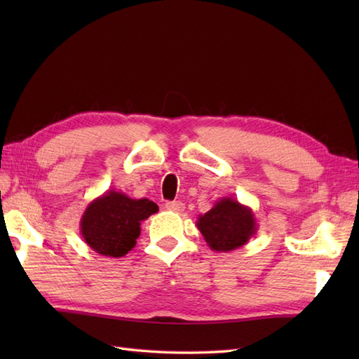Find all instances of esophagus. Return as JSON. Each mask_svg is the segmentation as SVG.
<instances>
[{
  "label": "esophagus",
  "instance_id": "34e87169",
  "mask_svg": "<svg viewBox=\"0 0 359 359\" xmlns=\"http://www.w3.org/2000/svg\"><path fill=\"white\" fill-rule=\"evenodd\" d=\"M165 208L170 210V211H174V212H182L185 208V205L179 202V201H174V202H166L165 203Z\"/></svg>",
  "mask_w": 359,
  "mask_h": 359
}]
</instances>
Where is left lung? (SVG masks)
Instances as JSON below:
<instances>
[{
	"label": "left lung",
	"instance_id": "obj_1",
	"mask_svg": "<svg viewBox=\"0 0 359 359\" xmlns=\"http://www.w3.org/2000/svg\"><path fill=\"white\" fill-rule=\"evenodd\" d=\"M208 247L219 253H228L253 238L257 233L255 212L231 197H222L196 222Z\"/></svg>",
	"mask_w": 359,
	"mask_h": 359
}]
</instances>
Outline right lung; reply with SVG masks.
Segmentation results:
<instances>
[{
	"instance_id": "add662e5",
	"label": "right lung",
	"mask_w": 359,
	"mask_h": 359,
	"mask_svg": "<svg viewBox=\"0 0 359 359\" xmlns=\"http://www.w3.org/2000/svg\"><path fill=\"white\" fill-rule=\"evenodd\" d=\"M158 211L149 199H131L109 189L90 202L80 220V233L89 248L108 257L131 251L140 236V222Z\"/></svg>"
}]
</instances>
